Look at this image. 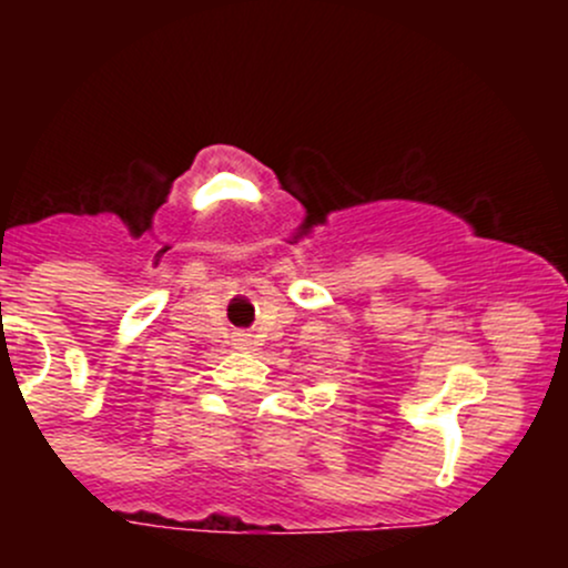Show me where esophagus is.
<instances>
[{"label": "esophagus", "instance_id": "obj_1", "mask_svg": "<svg viewBox=\"0 0 568 568\" xmlns=\"http://www.w3.org/2000/svg\"><path fill=\"white\" fill-rule=\"evenodd\" d=\"M234 344H237L240 349H247V347H251V338H247L245 334H240L237 338H234Z\"/></svg>", "mask_w": 568, "mask_h": 568}]
</instances>
